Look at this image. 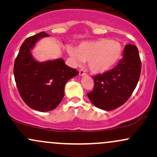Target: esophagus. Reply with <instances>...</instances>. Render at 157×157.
I'll return each mask as SVG.
<instances>
[{"mask_svg":"<svg viewBox=\"0 0 157 157\" xmlns=\"http://www.w3.org/2000/svg\"><path fill=\"white\" fill-rule=\"evenodd\" d=\"M79 75H80L81 76H83V75H86V72H85V70H79Z\"/></svg>","mask_w":157,"mask_h":157,"instance_id":"1","label":"esophagus"}]
</instances>
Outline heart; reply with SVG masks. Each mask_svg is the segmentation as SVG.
Segmentation results:
<instances>
[{
  "mask_svg": "<svg viewBox=\"0 0 157 157\" xmlns=\"http://www.w3.org/2000/svg\"><path fill=\"white\" fill-rule=\"evenodd\" d=\"M122 44L117 40L99 39L82 42L76 48L68 47V53L75 63L87 61L89 69L96 74L104 73L118 63L123 55Z\"/></svg>",
  "mask_w": 157,
  "mask_h": 157,
  "instance_id": "heart-1",
  "label": "heart"
}]
</instances>
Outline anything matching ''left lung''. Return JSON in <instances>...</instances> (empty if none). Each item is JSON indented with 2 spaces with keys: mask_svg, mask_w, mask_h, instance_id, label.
<instances>
[{
  "mask_svg": "<svg viewBox=\"0 0 157 157\" xmlns=\"http://www.w3.org/2000/svg\"><path fill=\"white\" fill-rule=\"evenodd\" d=\"M141 70L137 47L126 45L123 58L114 69L93 76L94 90L87 94V97L96 107L102 110L117 109L132 95L139 80Z\"/></svg>",
  "mask_w": 157,
  "mask_h": 157,
  "instance_id": "1",
  "label": "left lung"
}]
</instances>
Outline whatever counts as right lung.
Returning <instances> with one entry per match:
<instances>
[{"mask_svg":"<svg viewBox=\"0 0 157 157\" xmlns=\"http://www.w3.org/2000/svg\"><path fill=\"white\" fill-rule=\"evenodd\" d=\"M49 36L44 31L25 40L14 63L15 81L20 96L30 108L48 112L58 106L64 96L65 85L78 75L62 58L39 62L31 50L41 38Z\"/></svg>","mask_w":157,"mask_h":157,"instance_id":"right-lung-1","label":"right lung"}]
</instances>
